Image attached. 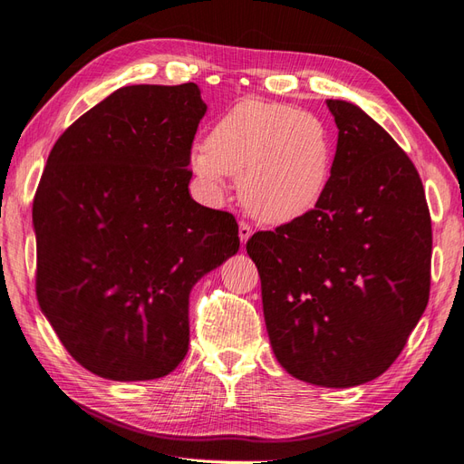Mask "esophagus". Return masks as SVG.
Returning <instances> with one entry per match:
<instances>
[{
    "mask_svg": "<svg viewBox=\"0 0 464 464\" xmlns=\"http://www.w3.org/2000/svg\"><path fill=\"white\" fill-rule=\"evenodd\" d=\"M250 235H253V227H250L246 221H241L239 223V239H241L243 245L250 239Z\"/></svg>",
    "mask_w": 464,
    "mask_h": 464,
    "instance_id": "obj_1",
    "label": "esophagus"
}]
</instances>
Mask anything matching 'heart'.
Returning a JSON list of instances; mask_svg holds the SVG:
<instances>
[{
	"label": "heart",
	"mask_w": 464,
	"mask_h": 464,
	"mask_svg": "<svg viewBox=\"0 0 464 464\" xmlns=\"http://www.w3.org/2000/svg\"><path fill=\"white\" fill-rule=\"evenodd\" d=\"M334 155L333 130L323 118L284 102L245 99L219 118L206 143L196 145L190 163L214 198L235 175L248 214L285 223L323 200Z\"/></svg>",
	"instance_id": "obj_1"
}]
</instances>
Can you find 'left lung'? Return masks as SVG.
Listing matches in <instances>:
<instances>
[{"instance_id":"1","label":"left lung","mask_w":464,"mask_h":464,"mask_svg":"<svg viewBox=\"0 0 464 464\" xmlns=\"http://www.w3.org/2000/svg\"><path fill=\"white\" fill-rule=\"evenodd\" d=\"M326 107L338 126L326 194L309 214L255 233L246 253L277 362L340 389L385 373L426 311L431 218L399 143L355 104Z\"/></svg>"}]
</instances>
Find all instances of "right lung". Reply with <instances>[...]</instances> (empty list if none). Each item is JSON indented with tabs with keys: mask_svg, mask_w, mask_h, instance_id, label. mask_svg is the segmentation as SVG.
<instances>
[{
	"mask_svg": "<svg viewBox=\"0 0 464 464\" xmlns=\"http://www.w3.org/2000/svg\"><path fill=\"white\" fill-rule=\"evenodd\" d=\"M196 83L114 91L63 131L33 202L36 297L63 348L111 381L169 375L188 295L239 250L229 211L192 200Z\"/></svg>",
	"mask_w": 464,
	"mask_h": 464,
	"instance_id": "obj_1",
	"label": "right lung"
}]
</instances>
